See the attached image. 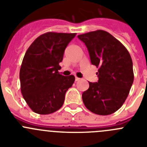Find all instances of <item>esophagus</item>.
<instances>
[{"label":"esophagus","instance_id":"34e87169","mask_svg":"<svg viewBox=\"0 0 147 147\" xmlns=\"http://www.w3.org/2000/svg\"><path fill=\"white\" fill-rule=\"evenodd\" d=\"M80 80V79L79 77H76H76H75V81H76V82L79 81V80Z\"/></svg>","mask_w":147,"mask_h":147}]
</instances>
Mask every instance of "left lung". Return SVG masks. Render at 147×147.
I'll use <instances>...</instances> for the list:
<instances>
[{
  "mask_svg": "<svg viewBox=\"0 0 147 147\" xmlns=\"http://www.w3.org/2000/svg\"><path fill=\"white\" fill-rule=\"evenodd\" d=\"M88 48L92 65L98 67V82H90L82 93L85 107L97 115L117 111L134 80L132 61L124 45L108 32L97 30L78 35Z\"/></svg>",
  "mask_w": 147,
  "mask_h": 147,
  "instance_id": "obj_1",
  "label": "left lung"
}]
</instances>
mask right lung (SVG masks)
Here are the masks:
<instances>
[{
    "label": "right lung",
    "mask_w": 147,
    "mask_h": 147,
    "mask_svg": "<svg viewBox=\"0 0 147 147\" xmlns=\"http://www.w3.org/2000/svg\"><path fill=\"white\" fill-rule=\"evenodd\" d=\"M76 33L47 32L27 49L20 70V90L28 107L47 115L62 107L65 95L75 81L74 75L59 74L64 51Z\"/></svg>",
    "instance_id": "right-lung-1"
}]
</instances>
